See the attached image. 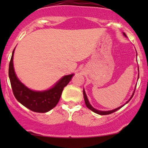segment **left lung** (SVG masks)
Instances as JSON below:
<instances>
[{"label":"left lung","instance_id":"1","mask_svg":"<svg viewBox=\"0 0 148 148\" xmlns=\"http://www.w3.org/2000/svg\"><path fill=\"white\" fill-rule=\"evenodd\" d=\"M123 35H125V37H127V35H125V33H123ZM138 72H139V70H138ZM138 76H139V74H138ZM134 92H135V90L134 91V92H133V94H132V97H130V99H129L128 101H127L126 103H128L129 101H130V100H131V99H132V97L134 96ZM83 92H84V97L85 103H86V106H87L88 108H89L90 110H91V111H92L93 112H95V113H97V114H99V115H108V114H111V113H114V112L117 111H118V109H120V108H122V107H123V106H124V105H125V104H124V105H123V106H121L118 107V108H115V109H114V110H111V111H99V110H97V109H95V108H93L92 106H91V105H90V102H89V101H88V97H87V95H86V92H85L84 90V91H83Z\"/></svg>","mask_w":148,"mask_h":148}]
</instances>
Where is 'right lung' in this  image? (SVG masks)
Segmentation results:
<instances>
[{
    "label": "right lung",
    "instance_id": "1",
    "mask_svg": "<svg viewBox=\"0 0 148 148\" xmlns=\"http://www.w3.org/2000/svg\"><path fill=\"white\" fill-rule=\"evenodd\" d=\"M13 50L9 64V77L13 94L16 100L28 109L37 113H46L58 103L64 88L69 84L74 74L64 76L50 89L44 91L32 90L23 85L15 74L13 66Z\"/></svg>",
    "mask_w": 148,
    "mask_h": 148
}]
</instances>
